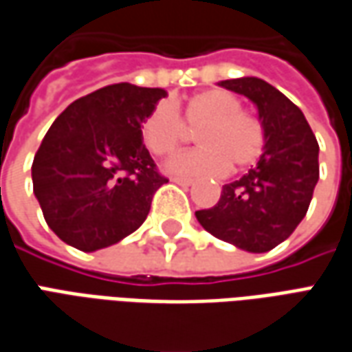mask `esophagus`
Listing matches in <instances>:
<instances>
[{"instance_id": "obj_1", "label": "esophagus", "mask_w": 352, "mask_h": 352, "mask_svg": "<svg viewBox=\"0 0 352 352\" xmlns=\"http://www.w3.org/2000/svg\"><path fill=\"white\" fill-rule=\"evenodd\" d=\"M172 182H174V184H178V186H182V188H188V186H191V184H193V180H191V178H178V176H174V178H172Z\"/></svg>"}]
</instances>
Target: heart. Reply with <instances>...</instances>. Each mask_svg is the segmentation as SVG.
<instances>
[{
  "mask_svg": "<svg viewBox=\"0 0 352 352\" xmlns=\"http://www.w3.org/2000/svg\"><path fill=\"white\" fill-rule=\"evenodd\" d=\"M188 130L199 149L174 157L166 168L180 176L220 178L245 170L261 159L266 145L263 120L241 109V101L226 89H207L191 96L182 109L159 103L142 122V142L155 157H168L182 147Z\"/></svg>",
  "mask_w": 352,
  "mask_h": 352,
  "instance_id": "1",
  "label": "heart"
}]
</instances>
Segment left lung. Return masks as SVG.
I'll return each mask as SVG.
<instances>
[{"label":"left lung","instance_id":"1","mask_svg":"<svg viewBox=\"0 0 352 352\" xmlns=\"http://www.w3.org/2000/svg\"><path fill=\"white\" fill-rule=\"evenodd\" d=\"M258 109L266 145L256 166L222 188L214 207L195 217L208 234L249 253H266L299 226L320 176L318 142L301 109L253 76L220 82Z\"/></svg>","mask_w":352,"mask_h":352}]
</instances>
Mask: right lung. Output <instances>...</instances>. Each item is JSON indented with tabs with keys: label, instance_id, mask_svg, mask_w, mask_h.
Listing matches in <instances>:
<instances>
[{
	"label": "right lung",
	"instance_id": "1",
	"mask_svg": "<svg viewBox=\"0 0 352 352\" xmlns=\"http://www.w3.org/2000/svg\"><path fill=\"white\" fill-rule=\"evenodd\" d=\"M161 88L111 84L60 113L32 162L34 195L47 226L84 253L115 245L145 222L166 184L142 142Z\"/></svg>",
	"mask_w": 352,
	"mask_h": 352
}]
</instances>
